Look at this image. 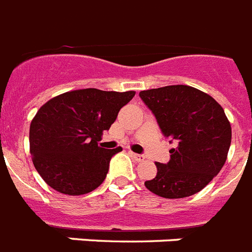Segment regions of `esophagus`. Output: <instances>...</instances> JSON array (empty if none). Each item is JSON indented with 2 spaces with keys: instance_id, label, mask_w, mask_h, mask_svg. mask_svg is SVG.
<instances>
[{
  "instance_id": "34e87169",
  "label": "esophagus",
  "mask_w": 252,
  "mask_h": 252,
  "mask_svg": "<svg viewBox=\"0 0 252 252\" xmlns=\"http://www.w3.org/2000/svg\"><path fill=\"white\" fill-rule=\"evenodd\" d=\"M132 157L136 159L137 162H141L145 159V156H142V154H136V153H132Z\"/></svg>"
}]
</instances>
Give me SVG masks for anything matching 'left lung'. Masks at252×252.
Instances as JSON below:
<instances>
[{"mask_svg": "<svg viewBox=\"0 0 252 252\" xmlns=\"http://www.w3.org/2000/svg\"><path fill=\"white\" fill-rule=\"evenodd\" d=\"M140 98L163 136L178 145L167 163H157V175L146 180V188L165 199L195 195L226 161L231 126L225 111L211 95L186 85L144 90Z\"/></svg>", "mask_w": 252, "mask_h": 252, "instance_id": "8db88e82", "label": "left lung"}]
</instances>
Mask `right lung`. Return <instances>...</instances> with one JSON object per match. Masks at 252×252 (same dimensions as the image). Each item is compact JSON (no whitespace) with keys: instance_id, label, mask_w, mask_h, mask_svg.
Returning a JSON list of instances; mask_svg holds the SVG:
<instances>
[{"instance_id":"add662e5","label":"right lung","mask_w":252,"mask_h":252,"mask_svg":"<svg viewBox=\"0 0 252 252\" xmlns=\"http://www.w3.org/2000/svg\"><path fill=\"white\" fill-rule=\"evenodd\" d=\"M134 91L82 89L55 96L30 126V153L45 183L65 195L94 191L106 179L111 158L122 152L98 145Z\"/></svg>"}]
</instances>
